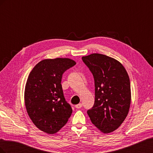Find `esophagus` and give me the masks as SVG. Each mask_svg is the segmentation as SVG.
Listing matches in <instances>:
<instances>
[{"mask_svg": "<svg viewBox=\"0 0 153 153\" xmlns=\"http://www.w3.org/2000/svg\"><path fill=\"white\" fill-rule=\"evenodd\" d=\"M82 106V103H79V104L75 105V108H80Z\"/></svg>", "mask_w": 153, "mask_h": 153, "instance_id": "obj_1", "label": "esophagus"}]
</instances>
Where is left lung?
Returning a JSON list of instances; mask_svg holds the SVG:
<instances>
[{
    "mask_svg": "<svg viewBox=\"0 0 153 153\" xmlns=\"http://www.w3.org/2000/svg\"><path fill=\"white\" fill-rule=\"evenodd\" d=\"M94 76L95 101L87 110L92 123L105 133L117 129L126 119L131 103V87L126 69L117 60L92 53L82 57Z\"/></svg>",
    "mask_w": 153,
    "mask_h": 153,
    "instance_id": "obj_1",
    "label": "left lung"
}]
</instances>
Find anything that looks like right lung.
<instances>
[{"instance_id":"obj_1","label":"right lung","mask_w":153,"mask_h":153,"mask_svg":"<svg viewBox=\"0 0 153 153\" xmlns=\"http://www.w3.org/2000/svg\"><path fill=\"white\" fill-rule=\"evenodd\" d=\"M76 62L56 58L40 61L30 73L25 89V105L32 121L40 130L57 133L65 125L72 108L65 100L61 85L63 73Z\"/></svg>"}]
</instances>
